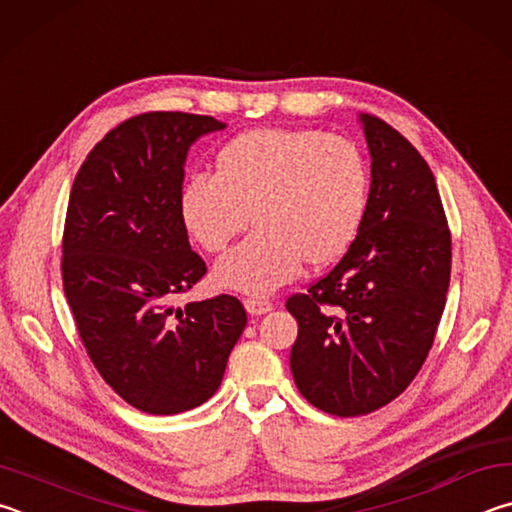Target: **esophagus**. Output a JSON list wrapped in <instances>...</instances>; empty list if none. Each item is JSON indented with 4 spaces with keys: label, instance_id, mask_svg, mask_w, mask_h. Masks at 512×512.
I'll list each match as a JSON object with an SVG mask.
<instances>
[{
    "label": "esophagus",
    "instance_id": "esophagus-1",
    "mask_svg": "<svg viewBox=\"0 0 512 512\" xmlns=\"http://www.w3.org/2000/svg\"><path fill=\"white\" fill-rule=\"evenodd\" d=\"M245 308L249 315H265V312H270L274 306L270 299H261V297H247L245 299Z\"/></svg>",
    "mask_w": 512,
    "mask_h": 512
}]
</instances>
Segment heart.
<instances>
[{
    "label": "heart",
    "instance_id": "obj_1",
    "mask_svg": "<svg viewBox=\"0 0 512 512\" xmlns=\"http://www.w3.org/2000/svg\"><path fill=\"white\" fill-rule=\"evenodd\" d=\"M369 170L353 141L303 128L242 132L215 152V175L193 173L179 213L197 245L222 251L251 218L256 231L215 265V281L247 294L290 283L301 263L324 267L364 218Z\"/></svg>",
    "mask_w": 512,
    "mask_h": 512
}]
</instances>
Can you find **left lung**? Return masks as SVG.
<instances>
[{"instance_id": "left-lung-1", "label": "left lung", "mask_w": 512, "mask_h": 512, "mask_svg": "<svg viewBox=\"0 0 512 512\" xmlns=\"http://www.w3.org/2000/svg\"><path fill=\"white\" fill-rule=\"evenodd\" d=\"M371 152L364 218L333 270L285 303L299 335L297 389L333 416L389 405L425 364L450 288L452 236L434 173L373 114H360Z\"/></svg>"}]
</instances>
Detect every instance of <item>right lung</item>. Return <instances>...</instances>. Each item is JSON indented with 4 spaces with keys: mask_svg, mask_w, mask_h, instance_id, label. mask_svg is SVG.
<instances>
[{
    "mask_svg": "<svg viewBox=\"0 0 512 512\" xmlns=\"http://www.w3.org/2000/svg\"><path fill=\"white\" fill-rule=\"evenodd\" d=\"M222 128L202 114L132 116L96 143L71 186L62 288L96 371L146 414L209 400L247 326L229 294L170 306L206 274L179 213L188 148Z\"/></svg>",
    "mask_w": 512,
    "mask_h": 512,
    "instance_id": "add662e5",
    "label": "right lung"
}]
</instances>
